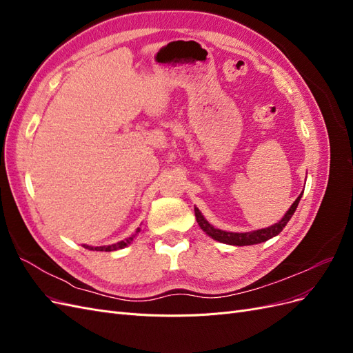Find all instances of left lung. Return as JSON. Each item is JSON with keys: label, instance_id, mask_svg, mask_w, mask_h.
I'll list each match as a JSON object with an SVG mask.
<instances>
[{"label": "left lung", "instance_id": "8db88e82", "mask_svg": "<svg viewBox=\"0 0 353 353\" xmlns=\"http://www.w3.org/2000/svg\"><path fill=\"white\" fill-rule=\"evenodd\" d=\"M302 194L299 196L293 205L290 206L285 212V215L281 218V221H279L274 225L268 227V228H262V230H256V231H250V232H230V231H222L218 230L205 219V216L201 215V212L194 208V213H196V219L197 223L200 225V228L205 231L209 237H212L213 240H216L219 243H225V244H232V245H252V244H259L263 243L266 240H270L283 231V228L287 225V222L290 221V218L293 216V213L301 201Z\"/></svg>", "mask_w": 353, "mask_h": 353}]
</instances>
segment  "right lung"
<instances>
[{
  "label": "right lung",
  "mask_w": 353,
  "mask_h": 353,
  "mask_svg": "<svg viewBox=\"0 0 353 353\" xmlns=\"http://www.w3.org/2000/svg\"><path fill=\"white\" fill-rule=\"evenodd\" d=\"M138 232H140V228H137L134 236L128 237V239H125V240H122V241H117V243H114V244H110V245H100V248H91V245H85V244H83V248H85V249H90V250H97V252H113V250H119V249L126 248L128 244H131V241L134 240V237L137 236Z\"/></svg>",
  "instance_id": "add662e5"
}]
</instances>
